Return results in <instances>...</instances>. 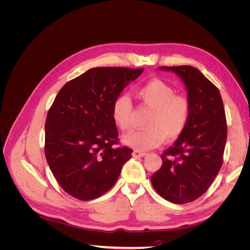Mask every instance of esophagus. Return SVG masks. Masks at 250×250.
<instances>
[{"instance_id": "34e87169", "label": "esophagus", "mask_w": 250, "mask_h": 250, "mask_svg": "<svg viewBox=\"0 0 250 250\" xmlns=\"http://www.w3.org/2000/svg\"><path fill=\"white\" fill-rule=\"evenodd\" d=\"M146 154H147L146 152H143V151H140V150H134L132 152L133 157H143V156H145Z\"/></svg>"}]
</instances>
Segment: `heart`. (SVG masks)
Returning <instances> with one entry per match:
<instances>
[{
  "instance_id": "obj_1",
  "label": "heart",
  "mask_w": 250,
  "mask_h": 250,
  "mask_svg": "<svg viewBox=\"0 0 250 250\" xmlns=\"http://www.w3.org/2000/svg\"><path fill=\"white\" fill-rule=\"evenodd\" d=\"M134 96L151 112L145 121V129L124 137L126 145L137 150H148L164 140L173 142L183 134L191 113L190 102L185 96L175 95V89L160 79H152L137 87ZM132 112V103L127 95H119L113 100L111 118L122 131L130 130Z\"/></svg>"
}]
</instances>
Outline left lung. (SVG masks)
Listing matches in <instances>:
<instances>
[{
	"instance_id": "left-lung-1",
	"label": "left lung",
	"mask_w": 250,
	"mask_h": 250,
	"mask_svg": "<svg viewBox=\"0 0 250 250\" xmlns=\"http://www.w3.org/2000/svg\"><path fill=\"white\" fill-rule=\"evenodd\" d=\"M158 69L172 71L184 81L191 113L183 134L164 151L163 165L151 183L163 198L183 204L206 193L222 167L228 137L225 110L219 89L196 67Z\"/></svg>"
}]
</instances>
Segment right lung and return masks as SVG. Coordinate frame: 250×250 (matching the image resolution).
Here are the masks:
<instances>
[{
  "mask_svg": "<svg viewBox=\"0 0 250 250\" xmlns=\"http://www.w3.org/2000/svg\"><path fill=\"white\" fill-rule=\"evenodd\" d=\"M144 69L94 67L62 87L44 124V154L63 190L92 200L116 184L132 150L119 145L111 105Z\"/></svg>",
  "mask_w": 250,
  "mask_h": 250,
  "instance_id": "obj_1",
  "label": "right lung"
}]
</instances>
